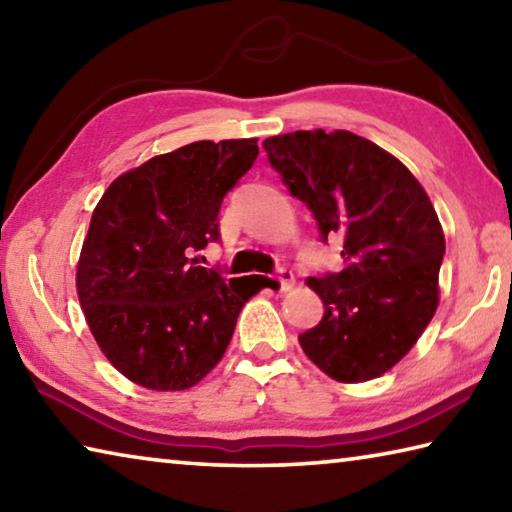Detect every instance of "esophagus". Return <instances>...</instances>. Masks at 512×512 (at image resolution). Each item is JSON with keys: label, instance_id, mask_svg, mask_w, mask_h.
Returning <instances> with one entry per match:
<instances>
[{"label": "esophagus", "instance_id": "1", "mask_svg": "<svg viewBox=\"0 0 512 512\" xmlns=\"http://www.w3.org/2000/svg\"><path fill=\"white\" fill-rule=\"evenodd\" d=\"M275 280L280 282V291H291L293 282H296V277H293V273L287 271V268H277Z\"/></svg>", "mask_w": 512, "mask_h": 512}]
</instances>
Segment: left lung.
Masks as SVG:
<instances>
[{"mask_svg": "<svg viewBox=\"0 0 512 512\" xmlns=\"http://www.w3.org/2000/svg\"><path fill=\"white\" fill-rule=\"evenodd\" d=\"M262 146L320 239L343 241V271L309 277L325 314L298 336L302 350L332 379L384 375L438 307L445 235L427 192L400 160L350 131H296Z\"/></svg>", "mask_w": 512, "mask_h": 512, "instance_id": "left-lung-1", "label": "left lung"}]
</instances>
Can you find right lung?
I'll list each match as a JSON object with an SVG mask.
<instances>
[{"instance_id":"obj_1","label":"right lung","mask_w":512,"mask_h":512,"mask_svg":"<svg viewBox=\"0 0 512 512\" xmlns=\"http://www.w3.org/2000/svg\"><path fill=\"white\" fill-rule=\"evenodd\" d=\"M257 153V140L187 144L119 176L94 207L76 289L101 352L135 384L185 391L228 348L257 289L189 253L219 241L223 198Z\"/></svg>"}]
</instances>
